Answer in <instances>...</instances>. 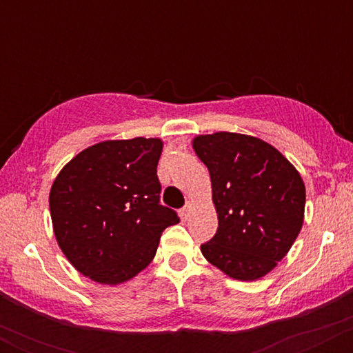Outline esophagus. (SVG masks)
<instances>
[{"mask_svg": "<svg viewBox=\"0 0 353 353\" xmlns=\"http://www.w3.org/2000/svg\"><path fill=\"white\" fill-rule=\"evenodd\" d=\"M190 209H192V205H190V204H185L184 208H182V209L179 210V216H181L182 221H188L189 216H190Z\"/></svg>", "mask_w": 353, "mask_h": 353, "instance_id": "1", "label": "esophagus"}]
</instances>
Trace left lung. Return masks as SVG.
<instances>
[{"instance_id":"left-lung-1","label":"left lung","mask_w":353,"mask_h":353,"mask_svg":"<svg viewBox=\"0 0 353 353\" xmlns=\"http://www.w3.org/2000/svg\"><path fill=\"white\" fill-rule=\"evenodd\" d=\"M208 165L219 228L201 245L212 265L255 281L285 257L303 222L305 185L277 149L257 137L216 132L194 139Z\"/></svg>"}]
</instances>
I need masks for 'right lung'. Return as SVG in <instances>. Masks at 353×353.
<instances>
[{"label": "right lung", "mask_w": 353, "mask_h": 353, "mask_svg": "<svg viewBox=\"0 0 353 353\" xmlns=\"http://www.w3.org/2000/svg\"><path fill=\"white\" fill-rule=\"evenodd\" d=\"M161 139L104 141L79 152L52 182L56 241L83 275L109 285L129 281L151 264L163 230L179 222L161 204Z\"/></svg>", "instance_id": "right-lung-1"}]
</instances>
